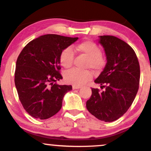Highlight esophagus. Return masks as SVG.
Listing matches in <instances>:
<instances>
[{
	"instance_id": "34e87169",
	"label": "esophagus",
	"mask_w": 151,
	"mask_h": 151,
	"mask_svg": "<svg viewBox=\"0 0 151 151\" xmlns=\"http://www.w3.org/2000/svg\"><path fill=\"white\" fill-rule=\"evenodd\" d=\"M80 88H81L80 86H75V85L72 86V89H80Z\"/></svg>"
}]
</instances>
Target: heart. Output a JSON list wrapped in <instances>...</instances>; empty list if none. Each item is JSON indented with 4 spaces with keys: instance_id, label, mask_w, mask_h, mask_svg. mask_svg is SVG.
Returning <instances> with one entry per match:
<instances>
[{
    "instance_id": "obj_1",
    "label": "heart",
    "mask_w": 151,
    "mask_h": 151,
    "mask_svg": "<svg viewBox=\"0 0 151 151\" xmlns=\"http://www.w3.org/2000/svg\"><path fill=\"white\" fill-rule=\"evenodd\" d=\"M76 50L88 57L86 67H89L95 72H100L104 69L106 60L101 55V50L99 46L92 41H84L76 46ZM74 52L70 47L62 50L60 55V62L66 69L72 67L74 61ZM93 73L90 70H81L73 68L65 74L66 81L75 86H81L91 80Z\"/></svg>"
}]
</instances>
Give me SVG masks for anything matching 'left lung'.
Masks as SVG:
<instances>
[{
    "mask_svg": "<svg viewBox=\"0 0 151 151\" xmlns=\"http://www.w3.org/2000/svg\"><path fill=\"white\" fill-rule=\"evenodd\" d=\"M107 63L95 79L103 91L91 89L86 109L99 120L111 122L126 113L139 88L140 65L134 50L122 40L112 35L100 36Z\"/></svg>",
    "mask_w": 151,
    "mask_h": 151,
    "instance_id": "8db88e82",
    "label": "left lung"
}]
</instances>
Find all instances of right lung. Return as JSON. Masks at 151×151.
Segmentation results:
<instances>
[{
  "mask_svg": "<svg viewBox=\"0 0 151 151\" xmlns=\"http://www.w3.org/2000/svg\"><path fill=\"white\" fill-rule=\"evenodd\" d=\"M55 34L42 35L22 49L16 62L15 84L22 106L31 116L47 119L62 108V99L71 85H59L60 55L77 40Z\"/></svg>",
  "mask_w": 151,
  "mask_h": 151,
  "instance_id": "right-lung-1",
  "label": "right lung"
}]
</instances>
